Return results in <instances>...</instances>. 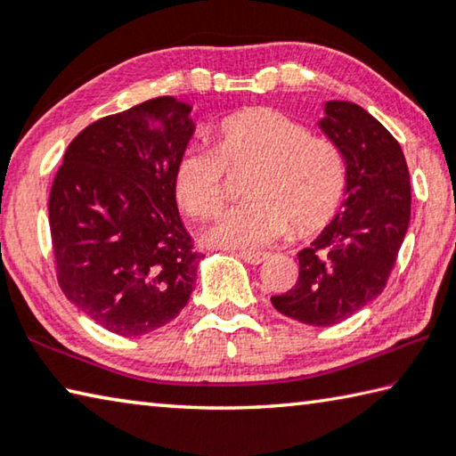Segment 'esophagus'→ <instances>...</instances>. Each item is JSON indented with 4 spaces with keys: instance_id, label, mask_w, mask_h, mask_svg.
Returning a JSON list of instances; mask_svg holds the SVG:
<instances>
[{
    "instance_id": "esophagus-1",
    "label": "esophagus",
    "mask_w": 456,
    "mask_h": 456,
    "mask_svg": "<svg viewBox=\"0 0 456 456\" xmlns=\"http://www.w3.org/2000/svg\"><path fill=\"white\" fill-rule=\"evenodd\" d=\"M239 257H241L245 264H251V265H259L264 264L267 259V253H261V251H239Z\"/></svg>"
}]
</instances>
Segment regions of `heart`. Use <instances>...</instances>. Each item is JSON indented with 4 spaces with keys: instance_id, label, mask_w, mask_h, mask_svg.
I'll return each instance as SVG.
<instances>
[{
    "instance_id": "b5f03b06",
    "label": "heart",
    "mask_w": 456,
    "mask_h": 456,
    "mask_svg": "<svg viewBox=\"0 0 456 456\" xmlns=\"http://www.w3.org/2000/svg\"><path fill=\"white\" fill-rule=\"evenodd\" d=\"M227 167L256 168L247 203L217 215L205 239L217 247L257 249L288 231L312 233L334 217L346 189L342 154L330 141L310 136L297 120L272 108H251L217 126V146L191 144L175 165V191L183 209L209 217L227 197Z\"/></svg>"
}]
</instances>
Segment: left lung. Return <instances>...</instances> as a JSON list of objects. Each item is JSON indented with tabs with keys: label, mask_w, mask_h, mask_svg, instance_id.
<instances>
[{
	"label": "left lung",
	"mask_w": 456,
	"mask_h": 456,
	"mask_svg": "<svg viewBox=\"0 0 456 456\" xmlns=\"http://www.w3.org/2000/svg\"><path fill=\"white\" fill-rule=\"evenodd\" d=\"M318 126L346 165L342 211L297 253V283L272 304L328 328L384 291L411 221V175L396 138L362 106L330 100Z\"/></svg>",
	"instance_id": "1"
}]
</instances>
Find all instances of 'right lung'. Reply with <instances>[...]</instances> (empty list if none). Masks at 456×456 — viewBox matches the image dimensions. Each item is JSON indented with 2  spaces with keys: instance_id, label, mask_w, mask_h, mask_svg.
I'll list each match as a JSON object with an SVG mask.
<instances>
[{
  "instance_id": "add662e5",
  "label": "right lung",
  "mask_w": 456,
  "mask_h": 456,
  "mask_svg": "<svg viewBox=\"0 0 456 456\" xmlns=\"http://www.w3.org/2000/svg\"><path fill=\"white\" fill-rule=\"evenodd\" d=\"M192 106L146 100L74 138L50 192V231L64 296L98 326L142 336L187 305L200 253L175 191Z\"/></svg>"
}]
</instances>
